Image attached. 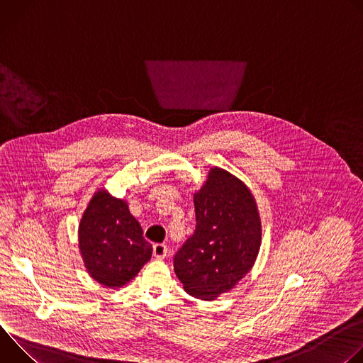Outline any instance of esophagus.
<instances>
[{
    "label": "esophagus",
    "instance_id": "1",
    "mask_svg": "<svg viewBox=\"0 0 363 363\" xmlns=\"http://www.w3.org/2000/svg\"><path fill=\"white\" fill-rule=\"evenodd\" d=\"M168 254V247L165 244H155L153 245V255L155 258H158V260H162V258H165Z\"/></svg>",
    "mask_w": 363,
    "mask_h": 363
}]
</instances>
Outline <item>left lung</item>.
<instances>
[{
	"mask_svg": "<svg viewBox=\"0 0 363 363\" xmlns=\"http://www.w3.org/2000/svg\"><path fill=\"white\" fill-rule=\"evenodd\" d=\"M196 227L174 258L184 290L211 301L234 289L252 269L262 245V220L250 188L211 168L194 194Z\"/></svg>",
	"mask_w": 363,
	"mask_h": 363,
	"instance_id": "1",
	"label": "left lung"
}]
</instances>
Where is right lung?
Wrapping results in <instances>:
<instances>
[{
    "instance_id": "obj_1",
    "label": "right lung",
    "mask_w": 363,
    "mask_h": 363,
    "mask_svg": "<svg viewBox=\"0 0 363 363\" xmlns=\"http://www.w3.org/2000/svg\"><path fill=\"white\" fill-rule=\"evenodd\" d=\"M79 250L90 277L109 289L123 287L152 257L128 202L105 188L93 194L82 216Z\"/></svg>"
}]
</instances>
